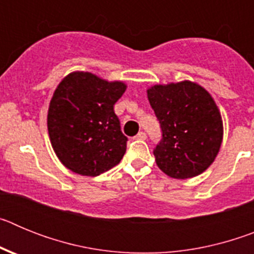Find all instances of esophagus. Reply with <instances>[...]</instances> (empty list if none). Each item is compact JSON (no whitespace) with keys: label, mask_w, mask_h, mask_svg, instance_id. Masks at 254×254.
I'll use <instances>...</instances> for the list:
<instances>
[{"label":"esophagus","mask_w":254,"mask_h":254,"mask_svg":"<svg viewBox=\"0 0 254 254\" xmlns=\"http://www.w3.org/2000/svg\"><path fill=\"white\" fill-rule=\"evenodd\" d=\"M146 137L147 136L145 132H138V133L134 136V138H136V140H146Z\"/></svg>","instance_id":"34e87169"}]
</instances>
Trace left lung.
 Instances as JSON below:
<instances>
[{"mask_svg": "<svg viewBox=\"0 0 254 254\" xmlns=\"http://www.w3.org/2000/svg\"><path fill=\"white\" fill-rule=\"evenodd\" d=\"M163 137L154 150L161 172L188 179L205 172L223 142V120L214 98L196 82H170L147 89Z\"/></svg>", "mask_w": 254, "mask_h": 254, "instance_id": "1", "label": "left lung"}]
</instances>
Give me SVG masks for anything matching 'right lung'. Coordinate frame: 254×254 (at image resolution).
<instances>
[{"mask_svg": "<svg viewBox=\"0 0 254 254\" xmlns=\"http://www.w3.org/2000/svg\"><path fill=\"white\" fill-rule=\"evenodd\" d=\"M127 89L91 72H71L56 87L47 126L57 158L71 172L100 176L122 160L127 137L114 104Z\"/></svg>", "mask_w": 254, "mask_h": 254, "instance_id": "1", "label": "right lung"}]
</instances>
